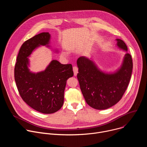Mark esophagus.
I'll list each match as a JSON object with an SVG mask.
<instances>
[{"mask_svg":"<svg viewBox=\"0 0 147 147\" xmlns=\"http://www.w3.org/2000/svg\"><path fill=\"white\" fill-rule=\"evenodd\" d=\"M73 71H74V76H76L77 73H78V69L77 67L76 66H74L73 67Z\"/></svg>","mask_w":147,"mask_h":147,"instance_id":"obj_1","label":"esophagus"}]
</instances>
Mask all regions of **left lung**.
Returning a JSON list of instances; mask_svg holds the SVG:
<instances>
[{"label":"left lung","mask_w":147,"mask_h":147,"mask_svg":"<svg viewBox=\"0 0 147 147\" xmlns=\"http://www.w3.org/2000/svg\"><path fill=\"white\" fill-rule=\"evenodd\" d=\"M117 45L127 51L124 41L117 39ZM78 67L77 78L85 100L92 108L103 110L112 107L122 98L130 80L133 60L131 56L125 55L120 69L113 74L99 70L89 59L80 56L77 61Z\"/></svg>","instance_id":"left-lung-1"}]
</instances>
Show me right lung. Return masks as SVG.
I'll list each match as a JSON object with an SVG mask.
<instances>
[{"label":"right lung","instance_id":"add662e5","mask_svg":"<svg viewBox=\"0 0 147 147\" xmlns=\"http://www.w3.org/2000/svg\"><path fill=\"white\" fill-rule=\"evenodd\" d=\"M50 37L49 32H42L25 41L14 67V79L21 97L31 108L45 114L55 113L61 108L66 81L74 74L71 64L62 65L56 60L43 71H30L28 57L37 47L47 45Z\"/></svg>","mask_w":147,"mask_h":147}]
</instances>
